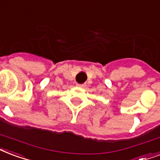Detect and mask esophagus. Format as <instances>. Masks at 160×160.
<instances>
[{
	"mask_svg": "<svg viewBox=\"0 0 160 160\" xmlns=\"http://www.w3.org/2000/svg\"><path fill=\"white\" fill-rule=\"evenodd\" d=\"M77 86L78 87H80V88H83V87H85V85L84 84H77Z\"/></svg>",
	"mask_w": 160,
	"mask_h": 160,
	"instance_id": "1",
	"label": "esophagus"
}]
</instances>
